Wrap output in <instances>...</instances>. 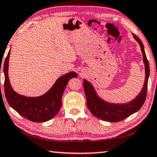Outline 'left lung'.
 Wrapping results in <instances>:
<instances>
[{
    "label": "left lung",
    "mask_w": 157,
    "mask_h": 157,
    "mask_svg": "<svg viewBox=\"0 0 157 157\" xmlns=\"http://www.w3.org/2000/svg\"><path fill=\"white\" fill-rule=\"evenodd\" d=\"M137 41L143 54V61L145 66V81L142 90L135 100L124 104H113L103 101L98 96L93 86L86 80L83 81V88L85 91L87 106L90 112L99 119L108 122H119L125 119L142 108L147 97V85L149 76V65L144 52V45L139 37L133 35Z\"/></svg>",
    "instance_id": "left-lung-1"
}]
</instances>
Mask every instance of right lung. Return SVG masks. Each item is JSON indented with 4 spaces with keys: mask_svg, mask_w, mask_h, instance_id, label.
<instances>
[{
    "mask_svg": "<svg viewBox=\"0 0 157 157\" xmlns=\"http://www.w3.org/2000/svg\"><path fill=\"white\" fill-rule=\"evenodd\" d=\"M10 53V51H9L3 65L5 74L4 88L9 105L20 115L30 121L42 122L52 119L62 107V95L68 82L71 78H76L77 74L72 71L59 77L51 89L42 96H23L13 90L9 81L8 69Z\"/></svg>",
    "mask_w": 157,
    "mask_h": 157,
    "instance_id": "right-lung-1",
    "label": "right lung"
}]
</instances>
